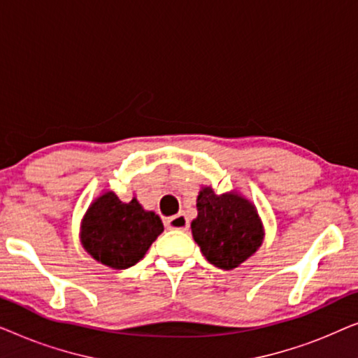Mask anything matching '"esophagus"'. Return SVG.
Returning <instances> with one entry per match:
<instances>
[{"instance_id":"obj_1","label":"esophagus","mask_w":358,"mask_h":358,"mask_svg":"<svg viewBox=\"0 0 358 358\" xmlns=\"http://www.w3.org/2000/svg\"><path fill=\"white\" fill-rule=\"evenodd\" d=\"M166 227L171 229H180V231H185L189 228V220L184 213H178L174 217L166 220Z\"/></svg>"}]
</instances>
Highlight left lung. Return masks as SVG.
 I'll return each instance as SVG.
<instances>
[{
  "label": "left lung",
  "instance_id": "left-lung-1",
  "mask_svg": "<svg viewBox=\"0 0 358 358\" xmlns=\"http://www.w3.org/2000/svg\"><path fill=\"white\" fill-rule=\"evenodd\" d=\"M194 241L205 259L223 271H233L262 246L264 224L256 205L238 190L217 194L200 187L197 218L190 223Z\"/></svg>",
  "mask_w": 358,
  "mask_h": 358
}]
</instances>
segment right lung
<instances>
[{
    "label": "right lung",
    "instance_id": "right-lung-1",
    "mask_svg": "<svg viewBox=\"0 0 358 358\" xmlns=\"http://www.w3.org/2000/svg\"><path fill=\"white\" fill-rule=\"evenodd\" d=\"M163 231L161 218L136 197L122 202L112 190H104L81 220L80 241L94 261L122 271L141 261Z\"/></svg>",
    "mask_w": 358,
    "mask_h": 358
}]
</instances>
